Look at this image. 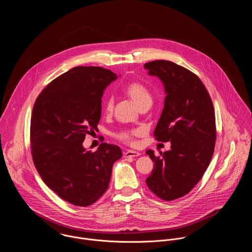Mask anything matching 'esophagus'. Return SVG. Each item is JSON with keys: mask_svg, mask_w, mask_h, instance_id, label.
I'll return each mask as SVG.
<instances>
[{"mask_svg": "<svg viewBox=\"0 0 252 252\" xmlns=\"http://www.w3.org/2000/svg\"><path fill=\"white\" fill-rule=\"evenodd\" d=\"M141 153L138 152V151H135V150H127L124 152V157L125 158H129V157H137V156H140Z\"/></svg>", "mask_w": 252, "mask_h": 252, "instance_id": "34e87169", "label": "esophagus"}]
</instances>
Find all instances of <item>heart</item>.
<instances>
[{"instance_id": "obj_1", "label": "heart", "mask_w": 252, "mask_h": 252, "mask_svg": "<svg viewBox=\"0 0 252 252\" xmlns=\"http://www.w3.org/2000/svg\"><path fill=\"white\" fill-rule=\"evenodd\" d=\"M125 94L139 107H143L146 104H151L152 97L147 89V87L139 81H133L130 82L124 89ZM113 108V101L111 98H108L105 103V111L111 112ZM142 135V130L136 129V130H126L118 133L116 135V138L120 141L126 143V144H135V138Z\"/></svg>"}]
</instances>
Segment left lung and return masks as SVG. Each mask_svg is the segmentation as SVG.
<instances>
[{"label":"left lung","mask_w":252,"mask_h":252,"mask_svg":"<svg viewBox=\"0 0 252 252\" xmlns=\"http://www.w3.org/2000/svg\"><path fill=\"white\" fill-rule=\"evenodd\" d=\"M148 74L157 76L165 88V102L154 130L158 142H171V149L155 156L145 182L159 198L173 201L186 195L208 169L216 145L214 105L201 79L171 61L144 64Z\"/></svg>","instance_id":"1"}]
</instances>
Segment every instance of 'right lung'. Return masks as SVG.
I'll use <instances>...</instances> for the list:
<instances>
[{"label": "right lung", "instance_id": "1", "mask_svg": "<svg viewBox=\"0 0 252 252\" xmlns=\"http://www.w3.org/2000/svg\"><path fill=\"white\" fill-rule=\"evenodd\" d=\"M116 73L102 67H74L52 80L37 96L30 140L36 171L60 198L87 207L107 191L120 147L103 143L95 152L82 143L97 129L102 96Z\"/></svg>", "mask_w": 252, "mask_h": 252}]
</instances>
